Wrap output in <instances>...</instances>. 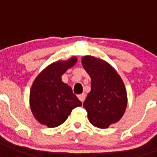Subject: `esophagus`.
I'll use <instances>...</instances> for the list:
<instances>
[{
    "mask_svg": "<svg viewBox=\"0 0 157 157\" xmlns=\"http://www.w3.org/2000/svg\"><path fill=\"white\" fill-rule=\"evenodd\" d=\"M86 94L85 93H82L81 94H79L78 95V98L81 100V103H83L85 99H86Z\"/></svg>",
    "mask_w": 157,
    "mask_h": 157,
    "instance_id": "obj_1",
    "label": "esophagus"
}]
</instances>
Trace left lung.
<instances>
[{
    "label": "left lung",
    "mask_w": 157,
    "mask_h": 157,
    "mask_svg": "<svg viewBox=\"0 0 157 157\" xmlns=\"http://www.w3.org/2000/svg\"><path fill=\"white\" fill-rule=\"evenodd\" d=\"M84 69L91 78V90L83 106L94 126L107 129L119 121L127 107L124 84L107 62L86 55L81 59Z\"/></svg>",
    "instance_id": "obj_1"
}]
</instances>
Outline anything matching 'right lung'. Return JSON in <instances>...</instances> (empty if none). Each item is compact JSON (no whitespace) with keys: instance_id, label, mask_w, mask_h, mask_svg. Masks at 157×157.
Returning a JSON list of instances; mask_svg holds the SVG:
<instances>
[{"instance_id":"obj_1","label":"right lung","mask_w":157,"mask_h":157,"mask_svg":"<svg viewBox=\"0 0 157 157\" xmlns=\"http://www.w3.org/2000/svg\"><path fill=\"white\" fill-rule=\"evenodd\" d=\"M77 58L54 62L43 69L31 87V111L39 123L54 128L65 122L73 108L82 103L62 76L76 63Z\"/></svg>"}]
</instances>
